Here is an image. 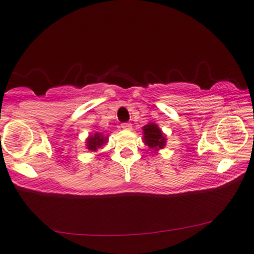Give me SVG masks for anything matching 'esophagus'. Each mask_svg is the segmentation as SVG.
I'll use <instances>...</instances> for the list:
<instances>
[{"instance_id": "34e87169", "label": "esophagus", "mask_w": 254, "mask_h": 254, "mask_svg": "<svg viewBox=\"0 0 254 254\" xmlns=\"http://www.w3.org/2000/svg\"><path fill=\"white\" fill-rule=\"evenodd\" d=\"M121 127H122V128H123V130H127V131H130V130H132V126H131V124H130V123H123V124H122V126H121Z\"/></svg>"}]
</instances>
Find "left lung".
Wrapping results in <instances>:
<instances>
[{"mask_svg": "<svg viewBox=\"0 0 254 254\" xmlns=\"http://www.w3.org/2000/svg\"><path fill=\"white\" fill-rule=\"evenodd\" d=\"M143 142L149 147L154 153H157L160 149H163L166 146V137L157 124L150 122L142 127Z\"/></svg>", "mask_w": 254, "mask_h": 254, "instance_id": "1", "label": "left lung"}]
</instances>
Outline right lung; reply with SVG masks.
<instances>
[{"mask_svg":"<svg viewBox=\"0 0 254 254\" xmlns=\"http://www.w3.org/2000/svg\"><path fill=\"white\" fill-rule=\"evenodd\" d=\"M108 135H105L103 132H93L90 133V135L85 140V146L86 149L90 151H97L99 148H101L105 143H107Z\"/></svg>","mask_w":254,"mask_h":254,"instance_id":"add662e5","label":"right lung"}]
</instances>
